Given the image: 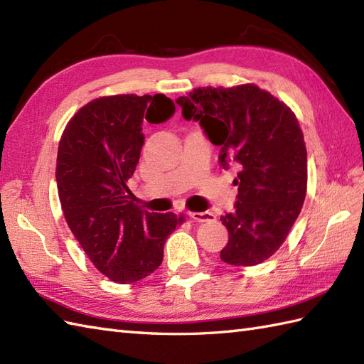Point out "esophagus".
<instances>
[{
    "label": "esophagus",
    "mask_w": 364,
    "mask_h": 364,
    "mask_svg": "<svg viewBox=\"0 0 364 364\" xmlns=\"http://www.w3.org/2000/svg\"><path fill=\"white\" fill-rule=\"evenodd\" d=\"M189 218L194 222H213V220H215V214L211 211L189 213Z\"/></svg>",
    "instance_id": "esophagus-1"
}]
</instances>
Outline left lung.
<instances>
[{"label":"left lung","mask_w":364,"mask_h":364,"mask_svg":"<svg viewBox=\"0 0 364 364\" xmlns=\"http://www.w3.org/2000/svg\"><path fill=\"white\" fill-rule=\"evenodd\" d=\"M176 103L222 146V167H239L236 210L220 218L230 236L220 259L259 264L280 249L305 202L306 146L296 114L252 82L197 87Z\"/></svg>","instance_id":"1"}]
</instances>
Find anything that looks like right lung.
Masks as SVG:
<instances>
[{
    "label": "right lung",
    "mask_w": 364,
    "mask_h": 364,
    "mask_svg": "<svg viewBox=\"0 0 364 364\" xmlns=\"http://www.w3.org/2000/svg\"><path fill=\"white\" fill-rule=\"evenodd\" d=\"M173 111L164 94L100 97L60 136L56 181L67 225L111 282L127 284L153 274L167 236L184 220L141 210L127 186L141 156L144 119L161 123Z\"/></svg>",
    "instance_id": "right-lung-1"
}]
</instances>
